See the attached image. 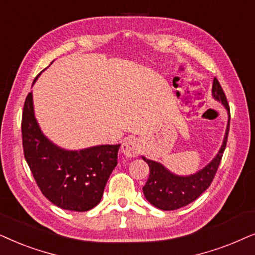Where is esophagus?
I'll list each match as a JSON object with an SVG mask.
<instances>
[{
	"mask_svg": "<svg viewBox=\"0 0 255 255\" xmlns=\"http://www.w3.org/2000/svg\"><path fill=\"white\" fill-rule=\"evenodd\" d=\"M121 151L127 157H136L138 152H140V143L133 136L126 137L124 142H122Z\"/></svg>",
	"mask_w": 255,
	"mask_h": 255,
	"instance_id": "obj_1",
	"label": "esophagus"
}]
</instances>
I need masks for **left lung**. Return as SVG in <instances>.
Listing matches in <instances>:
<instances>
[{"mask_svg": "<svg viewBox=\"0 0 255 255\" xmlns=\"http://www.w3.org/2000/svg\"><path fill=\"white\" fill-rule=\"evenodd\" d=\"M212 97L213 99L222 103L223 106L226 108L227 114H229V121H227L222 147H220L218 154L208 165H205L204 168L193 175L179 176L172 174L161 163L151 161V159L142 156L143 161L148 163L149 169H150L149 178L143 186V193L147 201L155 208L164 210V211H172V210L183 208V206H186L196 201L211 185L217 169L222 161L224 150L226 148L227 135L230 130V107L225 93H224L217 78L213 79Z\"/></svg>", "mask_w": 255, "mask_h": 255, "instance_id": "8db88e82", "label": "left lung"}]
</instances>
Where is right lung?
Returning a JSON list of instances; mask_svg holds the SVG:
<instances>
[{"label": "right lung", "mask_w": 255, "mask_h": 255, "mask_svg": "<svg viewBox=\"0 0 255 255\" xmlns=\"http://www.w3.org/2000/svg\"><path fill=\"white\" fill-rule=\"evenodd\" d=\"M22 140L33 178L52 204L77 212L88 211L99 204L118 164L120 144H101L80 150L58 147L40 130L33 111L32 92L23 107Z\"/></svg>", "instance_id": "obj_1"}]
</instances>
